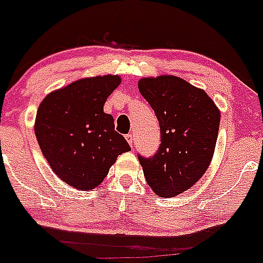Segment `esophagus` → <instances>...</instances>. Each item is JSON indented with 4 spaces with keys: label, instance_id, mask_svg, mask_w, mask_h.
<instances>
[{
    "label": "esophagus",
    "instance_id": "obj_1",
    "mask_svg": "<svg viewBox=\"0 0 263 263\" xmlns=\"http://www.w3.org/2000/svg\"><path fill=\"white\" fill-rule=\"evenodd\" d=\"M126 141L129 142V145L133 147V145H134V136H133V134H126Z\"/></svg>",
    "mask_w": 263,
    "mask_h": 263
}]
</instances>
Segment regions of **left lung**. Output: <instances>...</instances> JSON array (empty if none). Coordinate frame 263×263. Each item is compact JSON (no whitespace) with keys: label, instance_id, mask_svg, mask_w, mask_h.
<instances>
[{"label":"left lung","instance_id":"obj_1","mask_svg":"<svg viewBox=\"0 0 263 263\" xmlns=\"http://www.w3.org/2000/svg\"><path fill=\"white\" fill-rule=\"evenodd\" d=\"M138 89L157 115L160 146L153 157L138 155L146 182L160 197L190 190L211 164L220 110L200 88L171 75L143 78Z\"/></svg>","mask_w":263,"mask_h":263}]
</instances>
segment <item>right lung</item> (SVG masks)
I'll use <instances>...</instances> for the list:
<instances>
[{"label":"right lung","instance_id":"right-lung-1","mask_svg":"<svg viewBox=\"0 0 263 263\" xmlns=\"http://www.w3.org/2000/svg\"><path fill=\"white\" fill-rule=\"evenodd\" d=\"M118 75L76 80L43 99L36 111L35 136L42 154L63 182L80 191L103 182L118 155L130 152L115 120L104 113Z\"/></svg>","mask_w":263,"mask_h":263}]
</instances>
